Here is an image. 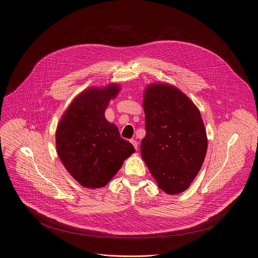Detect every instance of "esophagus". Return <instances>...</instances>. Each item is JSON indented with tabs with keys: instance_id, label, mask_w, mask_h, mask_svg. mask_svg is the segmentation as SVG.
I'll use <instances>...</instances> for the list:
<instances>
[{
	"instance_id": "34e87169",
	"label": "esophagus",
	"mask_w": 258,
	"mask_h": 258,
	"mask_svg": "<svg viewBox=\"0 0 258 258\" xmlns=\"http://www.w3.org/2000/svg\"><path fill=\"white\" fill-rule=\"evenodd\" d=\"M131 143L133 144V146L135 147V149H136V150L138 149V142H137V141H136V140H134V139H132V140H131Z\"/></svg>"
}]
</instances>
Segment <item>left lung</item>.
I'll return each mask as SVG.
<instances>
[{
	"label": "left lung",
	"mask_w": 258,
	"mask_h": 258,
	"mask_svg": "<svg viewBox=\"0 0 258 258\" xmlns=\"http://www.w3.org/2000/svg\"><path fill=\"white\" fill-rule=\"evenodd\" d=\"M146 135L142 159L160 188L174 195L185 191L200 170L208 138L199 110L180 90L153 84L144 96Z\"/></svg>",
	"instance_id": "1"
}]
</instances>
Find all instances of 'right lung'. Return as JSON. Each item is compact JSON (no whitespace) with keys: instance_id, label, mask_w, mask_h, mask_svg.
Returning <instances> with one entry per match:
<instances>
[{"instance_id":"obj_1","label":"right lung","mask_w":258,"mask_h":258,"mask_svg":"<svg viewBox=\"0 0 258 258\" xmlns=\"http://www.w3.org/2000/svg\"><path fill=\"white\" fill-rule=\"evenodd\" d=\"M119 91L117 85L90 88L82 92L67 109L58 125V156L72 176L83 186L97 188L121 168L135 152L120 137L116 125L108 122L105 110Z\"/></svg>"}]
</instances>
